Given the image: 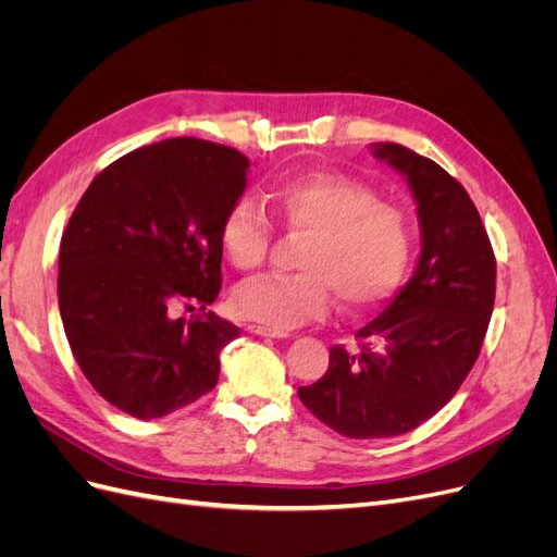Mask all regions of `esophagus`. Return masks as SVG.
I'll list each match as a JSON object with an SVG mask.
<instances>
[{"mask_svg":"<svg viewBox=\"0 0 557 557\" xmlns=\"http://www.w3.org/2000/svg\"><path fill=\"white\" fill-rule=\"evenodd\" d=\"M248 332L258 334V336H267V339H283V336H288V332L276 330V327H267V325H248Z\"/></svg>","mask_w":557,"mask_h":557,"instance_id":"obj_1","label":"esophagus"}]
</instances>
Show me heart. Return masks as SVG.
<instances>
[{"instance_id": "1", "label": "heart", "mask_w": 557, "mask_h": 557, "mask_svg": "<svg viewBox=\"0 0 557 557\" xmlns=\"http://www.w3.org/2000/svg\"><path fill=\"white\" fill-rule=\"evenodd\" d=\"M274 213L307 232L301 274H269L242 283L232 307L246 320L290 330L323 315L334 293L346 309H367L391 293L409 262L404 213L379 201L369 185L332 172L290 176L267 190ZM274 230L258 201L242 197L225 213L221 244L230 262L252 272L264 264Z\"/></svg>"}]
</instances>
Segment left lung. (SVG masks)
<instances>
[{"label":"left lung","mask_w":557,"mask_h":557,"mask_svg":"<svg viewBox=\"0 0 557 557\" xmlns=\"http://www.w3.org/2000/svg\"><path fill=\"white\" fill-rule=\"evenodd\" d=\"M372 156L409 183L420 225L411 278L356 332L330 348V369L299 387L305 407L348 440H383L425 423L474 367L495 305V256L467 190L440 164L399 144Z\"/></svg>","instance_id":"1"}]
</instances>
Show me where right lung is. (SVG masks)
I'll return each mask as SVG.
<instances>
[{
  "label": "right lung",
  "instance_id": "1",
  "mask_svg": "<svg viewBox=\"0 0 557 557\" xmlns=\"http://www.w3.org/2000/svg\"><path fill=\"white\" fill-rule=\"evenodd\" d=\"M248 158L178 137L132 150L97 174L60 244L58 305L90 385L132 418L170 416L213 391L239 336L207 311L221 293L225 213ZM206 311L174 319L176 304Z\"/></svg>",
  "mask_w": 557,
  "mask_h": 557
}]
</instances>
